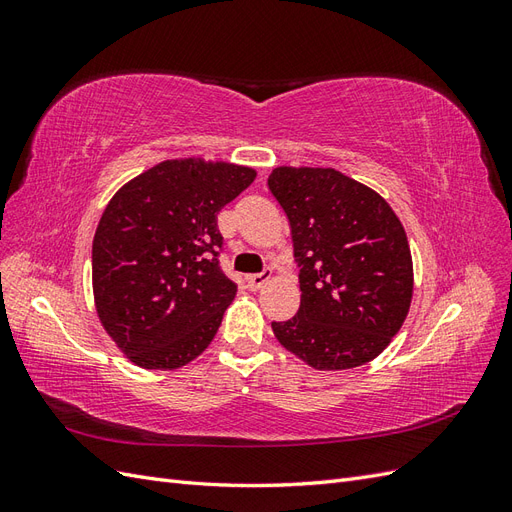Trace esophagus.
I'll return each mask as SVG.
<instances>
[{
    "label": "esophagus",
    "instance_id": "1",
    "mask_svg": "<svg viewBox=\"0 0 512 512\" xmlns=\"http://www.w3.org/2000/svg\"><path fill=\"white\" fill-rule=\"evenodd\" d=\"M269 277H271V271H269V269H267V271H262V273L247 275V277H245L247 288H250V290H260L262 286H265V284L269 282Z\"/></svg>",
    "mask_w": 512,
    "mask_h": 512
}]
</instances>
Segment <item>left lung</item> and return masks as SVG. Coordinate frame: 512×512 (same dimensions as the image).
I'll return each mask as SVG.
<instances>
[{"mask_svg": "<svg viewBox=\"0 0 512 512\" xmlns=\"http://www.w3.org/2000/svg\"><path fill=\"white\" fill-rule=\"evenodd\" d=\"M269 190L290 222L301 305L271 322L314 369L369 363L391 344L412 301L406 230L386 200L335 168L280 166Z\"/></svg>", "mask_w": 512, "mask_h": 512, "instance_id": "8db88e82", "label": "left lung"}]
</instances>
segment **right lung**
<instances>
[{"instance_id":"right-lung-1","label":"right lung","mask_w":512,"mask_h":512,"mask_svg":"<svg viewBox=\"0 0 512 512\" xmlns=\"http://www.w3.org/2000/svg\"><path fill=\"white\" fill-rule=\"evenodd\" d=\"M256 170L200 158L166 160L104 209L91 250L100 322L145 369H177L218 333L237 284L220 267L218 213Z\"/></svg>"}]
</instances>
